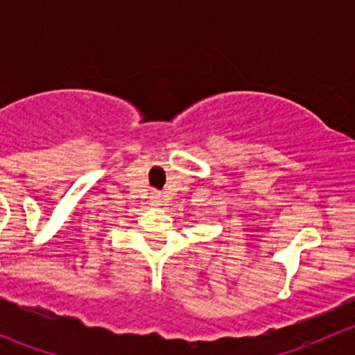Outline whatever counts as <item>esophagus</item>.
<instances>
[{"label": "esophagus", "mask_w": 355, "mask_h": 355, "mask_svg": "<svg viewBox=\"0 0 355 355\" xmlns=\"http://www.w3.org/2000/svg\"><path fill=\"white\" fill-rule=\"evenodd\" d=\"M151 202L155 204V206H159V204H161V194H159V192H153Z\"/></svg>", "instance_id": "34e87169"}]
</instances>
